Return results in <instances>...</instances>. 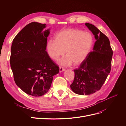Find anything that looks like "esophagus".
Wrapping results in <instances>:
<instances>
[{"instance_id": "esophagus-1", "label": "esophagus", "mask_w": 126, "mask_h": 126, "mask_svg": "<svg viewBox=\"0 0 126 126\" xmlns=\"http://www.w3.org/2000/svg\"><path fill=\"white\" fill-rule=\"evenodd\" d=\"M59 70H60V72L63 71L65 70V68H64L63 67H59Z\"/></svg>"}]
</instances>
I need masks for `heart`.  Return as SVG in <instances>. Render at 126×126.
I'll return each instance as SVG.
<instances>
[{
    "mask_svg": "<svg viewBox=\"0 0 126 126\" xmlns=\"http://www.w3.org/2000/svg\"><path fill=\"white\" fill-rule=\"evenodd\" d=\"M94 42L91 33L76 29H67L59 32L54 39L46 43L47 54L52 60L57 61L61 56H67L60 62L68 65L73 63L78 64L87 57Z\"/></svg>",
    "mask_w": 126,
    "mask_h": 126,
    "instance_id": "b5f03b06",
    "label": "heart"
}]
</instances>
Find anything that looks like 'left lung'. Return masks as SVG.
I'll return each instance as SVG.
<instances>
[{
	"label": "left lung",
	"instance_id": "8db88e82",
	"mask_svg": "<svg viewBox=\"0 0 126 126\" xmlns=\"http://www.w3.org/2000/svg\"><path fill=\"white\" fill-rule=\"evenodd\" d=\"M85 25L94 35V50L88 53L78 68L70 88L75 93L89 95L100 90L111 71L113 50L108 38L92 24Z\"/></svg>",
	"mask_w": 126,
	"mask_h": 126
}]
</instances>
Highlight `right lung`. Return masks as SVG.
I'll list each match as a JSON object with an SVG mask.
<instances>
[{
    "mask_svg": "<svg viewBox=\"0 0 126 126\" xmlns=\"http://www.w3.org/2000/svg\"><path fill=\"white\" fill-rule=\"evenodd\" d=\"M46 24L29 23L13 39L11 67L15 83L26 94L34 96L45 94L50 88L59 67L46 51L49 30Z\"/></svg>",
    "mask_w": 126,
    "mask_h": 126,
    "instance_id": "right-lung-1",
    "label": "right lung"
}]
</instances>
